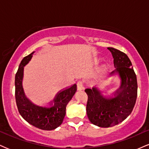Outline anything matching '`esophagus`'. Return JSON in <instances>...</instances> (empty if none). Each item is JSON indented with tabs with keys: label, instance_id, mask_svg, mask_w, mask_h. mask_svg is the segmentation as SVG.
Wrapping results in <instances>:
<instances>
[{
	"label": "esophagus",
	"instance_id": "obj_1",
	"mask_svg": "<svg viewBox=\"0 0 149 149\" xmlns=\"http://www.w3.org/2000/svg\"><path fill=\"white\" fill-rule=\"evenodd\" d=\"M77 89H78V91H82L84 89V87L83 85H82V81H78L77 82Z\"/></svg>",
	"mask_w": 149,
	"mask_h": 149
}]
</instances>
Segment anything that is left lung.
<instances>
[{"instance_id": "8db88e82", "label": "left lung", "mask_w": 149, "mask_h": 149, "mask_svg": "<svg viewBox=\"0 0 149 149\" xmlns=\"http://www.w3.org/2000/svg\"><path fill=\"white\" fill-rule=\"evenodd\" d=\"M107 49L112 53L115 69L110 74L117 75L120 85L112 94H104L98 87L85 90L88 96L87 114L94 125L108 128L122 122L132 112L137 99V77L130 59L123 52L114 48Z\"/></svg>"}]
</instances>
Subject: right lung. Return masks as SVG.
Segmentation results:
<instances>
[{
  "label": "right lung",
  "instance_id": "add662e5",
  "mask_svg": "<svg viewBox=\"0 0 149 149\" xmlns=\"http://www.w3.org/2000/svg\"><path fill=\"white\" fill-rule=\"evenodd\" d=\"M35 51L25 57L19 64L15 76V98L19 113L28 123L36 128L52 130L62 123L66 107L77 90L76 84L61 89L46 106L34 103L26 96L23 87L24 67L33 57Z\"/></svg>",
  "mask_w": 149,
  "mask_h": 149
}]
</instances>
